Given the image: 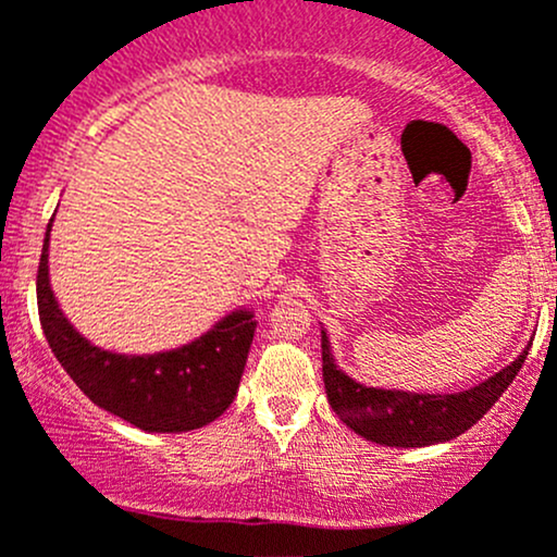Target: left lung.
Listing matches in <instances>:
<instances>
[{"label":"left lung","instance_id":"left-lung-1","mask_svg":"<svg viewBox=\"0 0 557 557\" xmlns=\"http://www.w3.org/2000/svg\"><path fill=\"white\" fill-rule=\"evenodd\" d=\"M531 344L518 354L516 362L494 372L479 386L455 394H414L399 388H375L354 381L338 368L322 327V377L333 412L368 442L381 447H431L451 442L494 407L512 377L527 362Z\"/></svg>","mask_w":557,"mask_h":557}]
</instances>
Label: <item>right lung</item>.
Masks as SVG:
<instances>
[{
    "label": "right lung",
    "mask_w": 557,
    "mask_h": 557,
    "mask_svg": "<svg viewBox=\"0 0 557 557\" xmlns=\"http://www.w3.org/2000/svg\"><path fill=\"white\" fill-rule=\"evenodd\" d=\"M50 230L36 274L45 338L78 388L110 414L148 433H185L213 423L237 396L253 344V309L224 314L200 338L156 354L95 346L71 325L50 285Z\"/></svg>",
    "instance_id": "add662e5"
}]
</instances>
